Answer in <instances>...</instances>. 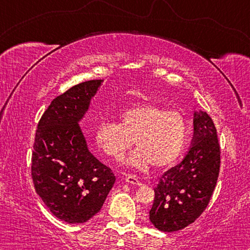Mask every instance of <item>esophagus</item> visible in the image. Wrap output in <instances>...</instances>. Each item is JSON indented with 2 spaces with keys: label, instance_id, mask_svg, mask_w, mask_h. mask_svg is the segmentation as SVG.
<instances>
[{
  "label": "esophagus",
  "instance_id": "esophagus-1",
  "mask_svg": "<svg viewBox=\"0 0 250 250\" xmlns=\"http://www.w3.org/2000/svg\"><path fill=\"white\" fill-rule=\"evenodd\" d=\"M125 180L126 183H130V184H133V185H141V182L139 181L138 177L134 176V175H126Z\"/></svg>",
  "mask_w": 250,
  "mask_h": 250
}]
</instances>
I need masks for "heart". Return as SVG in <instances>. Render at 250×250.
<instances>
[{
    "mask_svg": "<svg viewBox=\"0 0 250 250\" xmlns=\"http://www.w3.org/2000/svg\"><path fill=\"white\" fill-rule=\"evenodd\" d=\"M119 124L103 121L96 129V141L104 154L121 161L133 143L138 150L128 164L145 168L171 166L185 149L188 125L176 110H166L155 104H138L118 113Z\"/></svg>",
    "mask_w": 250,
    "mask_h": 250,
    "instance_id": "obj_1",
    "label": "heart"
}]
</instances>
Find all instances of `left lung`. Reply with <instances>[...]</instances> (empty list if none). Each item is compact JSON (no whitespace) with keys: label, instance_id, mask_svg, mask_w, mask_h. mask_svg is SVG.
<instances>
[{"label":"left lung","instance_id":"8db88e82","mask_svg":"<svg viewBox=\"0 0 250 250\" xmlns=\"http://www.w3.org/2000/svg\"><path fill=\"white\" fill-rule=\"evenodd\" d=\"M191 149L180 164L167 171L154 188L150 222L162 231L183 229L201 216L216 186L221 149L216 128L204 111L194 112Z\"/></svg>","mask_w":250,"mask_h":250}]
</instances>
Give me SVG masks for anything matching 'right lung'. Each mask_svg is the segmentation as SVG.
I'll use <instances>...</instances> for the list:
<instances>
[{"mask_svg": "<svg viewBox=\"0 0 250 250\" xmlns=\"http://www.w3.org/2000/svg\"><path fill=\"white\" fill-rule=\"evenodd\" d=\"M103 82L78 83L56 97L37 125L32 153L35 191L54 216L69 224L98 213L116 182L111 168L88 150L79 126Z\"/></svg>", "mask_w": 250, "mask_h": 250, "instance_id": "obj_1", "label": "right lung"}]
</instances>
